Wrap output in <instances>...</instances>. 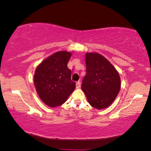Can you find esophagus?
<instances>
[{
  "label": "esophagus",
  "mask_w": 151,
  "mask_h": 151,
  "mask_svg": "<svg viewBox=\"0 0 151 151\" xmlns=\"http://www.w3.org/2000/svg\"><path fill=\"white\" fill-rule=\"evenodd\" d=\"M76 88H79L80 87V86H81V83H80V82H76Z\"/></svg>",
  "instance_id": "obj_1"
}]
</instances>
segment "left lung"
Returning <instances> with one entry per match:
<instances>
[{"label":"left lung","mask_w":151,"mask_h":151,"mask_svg":"<svg viewBox=\"0 0 151 151\" xmlns=\"http://www.w3.org/2000/svg\"><path fill=\"white\" fill-rule=\"evenodd\" d=\"M86 76L82 89L89 104L102 109L112 104L120 89L119 73L108 60L96 53H87L85 57Z\"/></svg>","instance_id":"obj_1"}]
</instances>
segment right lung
Listing matches in <instances>:
<instances>
[{
  "label": "right lung",
  "mask_w": 151,
  "mask_h": 151,
  "mask_svg": "<svg viewBox=\"0 0 151 151\" xmlns=\"http://www.w3.org/2000/svg\"><path fill=\"white\" fill-rule=\"evenodd\" d=\"M71 53L58 51L47 58L36 68L34 84L39 97L51 107L64 104L76 88L71 71L67 67Z\"/></svg>",
  "instance_id": "add662e5"
}]
</instances>
